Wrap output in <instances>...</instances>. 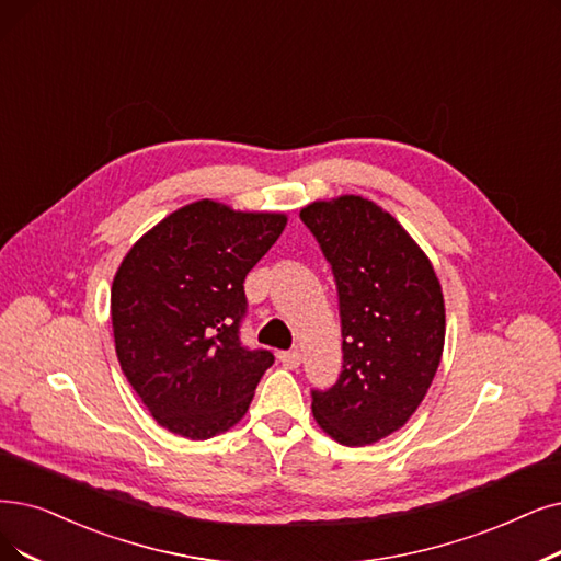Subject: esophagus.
<instances>
[{"label": "esophagus", "mask_w": 561, "mask_h": 561, "mask_svg": "<svg viewBox=\"0 0 561 561\" xmlns=\"http://www.w3.org/2000/svg\"><path fill=\"white\" fill-rule=\"evenodd\" d=\"M278 362L285 368H297L301 364V354H299V350H287V352L278 354Z\"/></svg>", "instance_id": "34e87169"}]
</instances>
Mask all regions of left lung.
I'll return each mask as SVG.
<instances>
[{
	"mask_svg": "<svg viewBox=\"0 0 561 561\" xmlns=\"http://www.w3.org/2000/svg\"><path fill=\"white\" fill-rule=\"evenodd\" d=\"M339 289L343 370L312 389L320 428L345 446L396 433L421 405L444 350L435 268L400 222L362 195L301 209Z\"/></svg>",
	"mask_w": 561,
	"mask_h": 561,
	"instance_id": "left-lung-1",
	"label": "left lung"
}]
</instances>
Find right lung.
<instances>
[{
	"label": "right lung",
	"mask_w": 561,
	"mask_h": 561,
	"mask_svg": "<svg viewBox=\"0 0 561 561\" xmlns=\"http://www.w3.org/2000/svg\"><path fill=\"white\" fill-rule=\"evenodd\" d=\"M285 214L214 199L176 209L126 253L112 280L115 350L130 387L174 435L209 439L249 410L268 350L239 339L245 274L285 230Z\"/></svg>",
	"instance_id": "add662e5"
}]
</instances>
